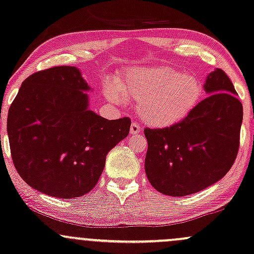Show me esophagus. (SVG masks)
<instances>
[{"label": "esophagus", "mask_w": 254, "mask_h": 254, "mask_svg": "<svg viewBox=\"0 0 254 254\" xmlns=\"http://www.w3.org/2000/svg\"><path fill=\"white\" fill-rule=\"evenodd\" d=\"M140 131H142V127H140V125L136 123V122H133L132 124H131V127H130V133L131 134H139Z\"/></svg>", "instance_id": "obj_1"}]
</instances>
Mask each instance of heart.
<instances>
[{
  "label": "heart",
  "instance_id": "1",
  "mask_svg": "<svg viewBox=\"0 0 254 254\" xmlns=\"http://www.w3.org/2000/svg\"><path fill=\"white\" fill-rule=\"evenodd\" d=\"M203 94L195 77L168 66L133 68L117 85L105 86V96L114 103H123L124 98L139 102L138 115L153 127H169L185 120Z\"/></svg>",
  "mask_w": 254,
  "mask_h": 254
}]
</instances>
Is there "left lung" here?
Returning <instances> with one entry per match:
<instances>
[{
  "instance_id": "obj_1",
  "label": "left lung",
  "mask_w": 254,
  "mask_h": 254,
  "mask_svg": "<svg viewBox=\"0 0 254 254\" xmlns=\"http://www.w3.org/2000/svg\"><path fill=\"white\" fill-rule=\"evenodd\" d=\"M207 97L178 124L144 129L147 140L145 173L160 193L182 197L221 179L239 150L243 105L221 69L208 73Z\"/></svg>"
}]
</instances>
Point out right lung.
I'll list each match as a JSON object with an SVG mask.
<instances>
[{
  "instance_id": "add662e5",
  "label": "right lung",
  "mask_w": 254,
  "mask_h": 254,
  "mask_svg": "<svg viewBox=\"0 0 254 254\" xmlns=\"http://www.w3.org/2000/svg\"><path fill=\"white\" fill-rule=\"evenodd\" d=\"M90 86L75 66L29 76L8 111L11 158L35 190L70 199L97 184L108 152L129 134V117L109 121L89 110Z\"/></svg>"
}]
</instances>
